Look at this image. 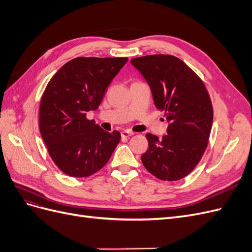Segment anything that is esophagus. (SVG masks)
Segmentation results:
<instances>
[{
    "label": "esophagus",
    "mask_w": 252,
    "mask_h": 252,
    "mask_svg": "<svg viewBox=\"0 0 252 252\" xmlns=\"http://www.w3.org/2000/svg\"><path fill=\"white\" fill-rule=\"evenodd\" d=\"M134 134V132H132V131H129V130H124V131H122L121 132V135H122V138H129V136H131V135H133Z\"/></svg>",
    "instance_id": "1"
}]
</instances>
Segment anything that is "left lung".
Wrapping results in <instances>:
<instances>
[{"label":"left lung","mask_w":252,"mask_h":252,"mask_svg":"<svg viewBox=\"0 0 252 252\" xmlns=\"http://www.w3.org/2000/svg\"><path fill=\"white\" fill-rule=\"evenodd\" d=\"M147 81L158 109L169 125L162 139L147 133L149 147L143 165L162 181L184 179L199 164L207 148L213 108L204 82L191 68L170 55L131 60Z\"/></svg>","instance_id":"left-lung-1"}]
</instances>
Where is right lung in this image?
I'll return each mask as SVG.
<instances>
[{
  "label": "right lung",
  "instance_id": "obj_1",
  "mask_svg": "<svg viewBox=\"0 0 252 252\" xmlns=\"http://www.w3.org/2000/svg\"><path fill=\"white\" fill-rule=\"evenodd\" d=\"M128 58L79 57L50 79L41 97L39 127L48 154L61 171L86 178L107 164L121 140L87 119Z\"/></svg>",
  "mask_w": 252,
  "mask_h": 252
}]
</instances>
